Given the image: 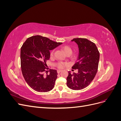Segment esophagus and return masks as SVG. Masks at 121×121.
Wrapping results in <instances>:
<instances>
[{
    "mask_svg": "<svg viewBox=\"0 0 121 121\" xmlns=\"http://www.w3.org/2000/svg\"><path fill=\"white\" fill-rule=\"evenodd\" d=\"M61 72V70H57V73H58V74H59V73H60Z\"/></svg>",
    "mask_w": 121,
    "mask_h": 121,
    "instance_id": "esophagus-1",
    "label": "esophagus"
}]
</instances>
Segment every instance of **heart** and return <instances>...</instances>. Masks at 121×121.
Masks as SVG:
<instances>
[{
  "mask_svg": "<svg viewBox=\"0 0 121 121\" xmlns=\"http://www.w3.org/2000/svg\"><path fill=\"white\" fill-rule=\"evenodd\" d=\"M63 49L64 50V52L65 53L67 54L70 55L72 53V49L71 47H69V46H64L63 47ZM54 53V50H52V52H50V56H53V54ZM75 55L73 56V57H75ZM67 65V64L66 63H64V62H61V61H58L56 64V66L58 68V69H63L65 66H66Z\"/></svg>",
  "mask_w": 121,
  "mask_h": 121,
  "instance_id": "b5f03b06",
  "label": "heart"
}]
</instances>
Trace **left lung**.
<instances>
[{
	"instance_id": "left-lung-1",
	"label": "left lung",
	"mask_w": 121,
	"mask_h": 121,
	"mask_svg": "<svg viewBox=\"0 0 121 121\" xmlns=\"http://www.w3.org/2000/svg\"><path fill=\"white\" fill-rule=\"evenodd\" d=\"M77 44L79 53L78 61L72 69H78L77 74L69 72L67 85L72 90H79L88 86L95 76L99 60V52L95 44L86 38H74ZM74 71V70H73Z\"/></svg>"
}]
</instances>
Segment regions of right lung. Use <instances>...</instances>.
<instances>
[{
	"label": "right lung",
	"mask_w": 121,
	"mask_h": 121,
	"mask_svg": "<svg viewBox=\"0 0 121 121\" xmlns=\"http://www.w3.org/2000/svg\"><path fill=\"white\" fill-rule=\"evenodd\" d=\"M61 44L40 35L29 37L23 43L21 48V70L26 82L33 90L46 92L54 88L57 71L50 69L47 74L46 63L50 58V50Z\"/></svg>",
	"instance_id": "right-lung-1"
}]
</instances>
